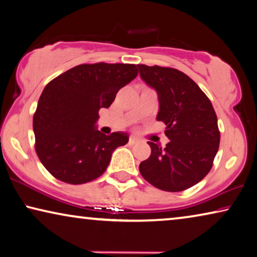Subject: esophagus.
Returning a JSON list of instances; mask_svg holds the SVG:
<instances>
[{"label": "esophagus", "mask_w": 257, "mask_h": 257, "mask_svg": "<svg viewBox=\"0 0 257 257\" xmlns=\"http://www.w3.org/2000/svg\"><path fill=\"white\" fill-rule=\"evenodd\" d=\"M137 142H139V141H137V140L135 139V137H130L128 143H129V145H134V144H136Z\"/></svg>", "instance_id": "34e87169"}]
</instances>
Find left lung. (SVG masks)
Segmentation results:
<instances>
[{"instance_id": "obj_1", "label": "left lung", "mask_w": 257, "mask_h": 257, "mask_svg": "<svg viewBox=\"0 0 257 257\" xmlns=\"http://www.w3.org/2000/svg\"><path fill=\"white\" fill-rule=\"evenodd\" d=\"M140 76L158 94L157 121L166 124L168 144L148 142L151 155L140 164L148 182L165 191H182L201 181L212 167L220 134L211 101L200 86L173 68L139 64Z\"/></svg>"}]
</instances>
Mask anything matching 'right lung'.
Listing matches in <instances>:
<instances>
[{"instance_id":"1","label":"right lung","mask_w":257,"mask_h":257,"mask_svg":"<svg viewBox=\"0 0 257 257\" xmlns=\"http://www.w3.org/2000/svg\"><path fill=\"white\" fill-rule=\"evenodd\" d=\"M135 64L94 63L69 69L49 82L33 116L36 151L53 177L71 185L97 179L129 135L97 129L99 109L108 108L117 91L136 78Z\"/></svg>"}]
</instances>
